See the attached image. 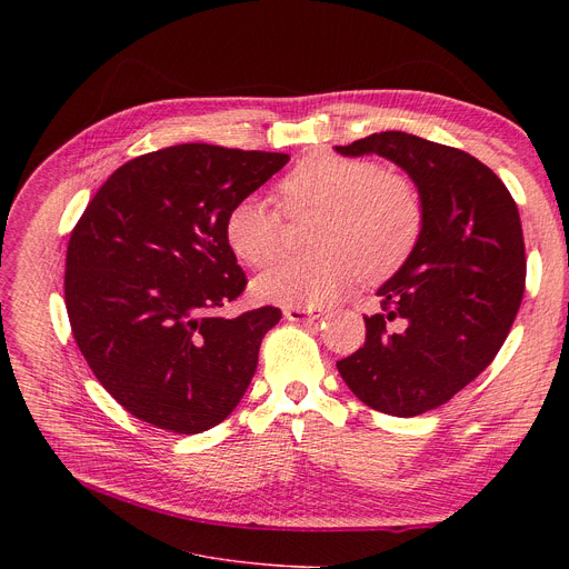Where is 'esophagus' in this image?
Listing matches in <instances>:
<instances>
[{"mask_svg":"<svg viewBox=\"0 0 569 569\" xmlns=\"http://www.w3.org/2000/svg\"><path fill=\"white\" fill-rule=\"evenodd\" d=\"M283 316H286V320H290V322H309V320L320 318L322 311H320V309H311V307H288V309L283 311Z\"/></svg>","mask_w":569,"mask_h":569,"instance_id":"obj_1","label":"esophagus"}]
</instances>
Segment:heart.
Instances as JSON below:
<instances>
[{"instance_id":"obj_1","label":"heart","mask_w":569,"mask_h":569,"mask_svg":"<svg viewBox=\"0 0 569 569\" xmlns=\"http://www.w3.org/2000/svg\"><path fill=\"white\" fill-rule=\"evenodd\" d=\"M286 217L318 212L311 253L290 256L253 283L260 300L320 307L360 274L365 281L392 277L412 256L425 228L420 189L406 174L387 172L371 159L311 154L279 182ZM228 249L249 267H264L281 249L279 209L258 196L230 207L223 223Z\"/></svg>"}]
</instances>
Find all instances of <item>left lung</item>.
<instances>
[{
    "mask_svg": "<svg viewBox=\"0 0 569 569\" xmlns=\"http://www.w3.org/2000/svg\"><path fill=\"white\" fill-rule=\"evenodd\" d=\"M401 166L425 202L412 256L380 286L367 341L337 369L369 408L415 417L450 401L498 355L523 300L526 247L515 198L463 149L403 131L337 147Z\"/></svg>",
    "mask_w": 569,
    "mask_h": 569,
    "instance_id": "left-lung-1",
    "label": "left lung"
}]
</instances>
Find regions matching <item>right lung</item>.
Returning a JSON list of instances; mask_svg holds the SVG:
<instances>
[{"label": "right lung", "instance_id": "obj_1", "mask_svg": "<svg viewBox=\"0 0 569 569\" xmlns=\"http://www.w3.org/2000/svg\"><path fill=\"white\" fill-rule=\"evenodd\" d=\"M288 161L204 142L166 147L117 168L71 230L73 339L138 420L191 436L221 425L244 397L281 311L217 316L247 288L223 223Z\"/></svg>", "mask_w": 569, "mask_h": 569}]
</instances>
